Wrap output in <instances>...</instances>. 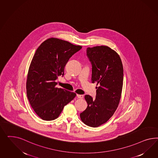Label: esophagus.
Wrapping results in <instances>:
<instances>
[{"label": "esophagus", "instance_id": "34e87169", "mask_svg": "<svg viewBox=\"0 0 158 158\" xmlns=\"http://www.w3.org/2000/svg\"><path fill=\"white\" fill-rule=\"evenodd\" d=\"M77 97L79 98H83V95H81V94H77Z\"/></svg>", "mask_w": 158, "mask_h": 158}]
</instances>
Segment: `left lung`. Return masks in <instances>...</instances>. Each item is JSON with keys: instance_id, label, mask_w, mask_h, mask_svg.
<instances>
[{"instance_id": "8db88e82", "label": "left lung", "mask_w": 158, "mask_h": 158, "mask_svg": "<svg viewBox=\"0 0 158 158\" xmlns=\"http://www.w3.org/2000/svg\"><path fill=\"white\" fill-rule=\"evenodd\" d=\"M92 65L91 81L96 83V97L86 95L87 107L80 114L85 124L97 127L106 123L119 103L123 81V68L118 53L106 46L87 48Z\"/></svg>"}]
</instances>
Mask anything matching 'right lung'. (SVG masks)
Masks as SVG:
<instances>
[{
    "label": "right lung",
    "instance_id": "obj_1",
    "mask_svg": "<svg viewBox=\"0 0 158 158\" xmlns=\"http://www.w3.org/2000/svg\"><path fill=\"white\" fill-rule=\"evenodd\" d=\"M65 40L51 38L37 48L29 68L26 89L31 106L44 120L57 119L76 93L58 88L56 80L64 74L69 58L81 49Z\"/></svg>",
    "mask_w": 158,
    "mask_h": 158
}]
</instances>
